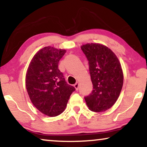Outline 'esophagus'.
Returning a JSON list of instances; mask_svg holds the SVG:
<instances>
[{
    "label": "esophagus",
    "mask_w": 147,
    "mask_h": 147,
    "mask_svg": "<svg viewBox=\"0 0 147 147\" xmlns=\"http://www.w3.org/2000/svg\"><path fill=\"white\" fill-rule=\"evenodd\" d=\"M74 87L76 90H78V88H79V83L78 82H76V83L74 84Z\"/></svg>",
    "instance_id": "34e87169"
}]
</instances>
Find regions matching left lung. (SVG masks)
Returning a JSON list of instances; mask_svg holds the SVG:
<instances>
[{"instance_id": "1", "label": "left lung", "mask_w": 147, "mask_h": 147, "mask_svg": "<svg viewBox=\"0 0 147 147\" xmlns=\"http://www.w3.org/2000/svg\"><path fill=\"white\" fill-rule=\"evenodd\" d=\"M81 49L88 61L93 90L85 96L91 111L102 112L115 104L123 86V72L116 55L105 45L88 43Z\"/></svg>"}]
</instances>
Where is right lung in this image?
Segmentation results:
<instances>
[{
  "mask_svg": "<svg viewBox=\"0 0 147 147\" xmlns=\"http://www.w3.org/2000/svg\"><path fill=\"white\" fill-rule=\"evenodd\" d=\"M65 49L45 47L34 55L26 74V88L33 105L45 115L57 116L64 111L74 86L58 69Z\"/></svg>",
  "mask_w": 147,
  "mask_h": 147,
  "instance_id": "obj_1",
  "label": "right lung"
}]
</instances>
